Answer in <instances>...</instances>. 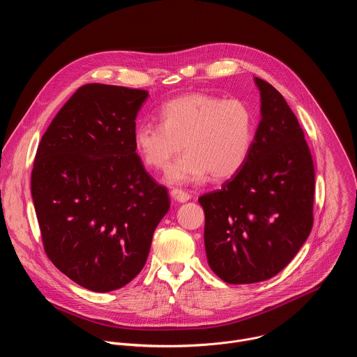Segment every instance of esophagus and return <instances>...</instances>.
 Wrapping results in <instances>:
<instances>
[{"instance_id": "esophagus-1", "label": "esophagus", "mask_w": 357, "mask_h": 357, "mask_svg": "<svg viewBox=\"0 0 357 357\" xmlns=\"http://www.w3.org/2000/svg\"><path fill=\"white\" fill-rule=\"evenodd\" d=\"M171 197L174 199V200H176V202H179V203H185V202H188L189 199H190V195L188 193V192H185V190H182V189H172L171 190Z\"/></svg>"}]
</instances>
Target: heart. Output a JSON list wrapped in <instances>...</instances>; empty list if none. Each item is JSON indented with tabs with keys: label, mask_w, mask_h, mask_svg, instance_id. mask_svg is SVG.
Segmentation results:
<instances>
[{
	"label": "heart",
	"mask_w": 357,
	"mask_h": 357,
	"mask_svg": "<svg viewBox=\"0 0 357 357\" xmlns=\"http://www.w3.org/2000/svg\"><path fill=\"white\" fill-rule=\"evenodd\" d=\"M160 120L135 127L134 148L145 167L165 171L185 146L188 152L167 175L169 185H188L209 174L215 181L229 179L250 155L254 116L241 100L185 94L161 107Z\"/></svg>",
	"instance_id": "1"
}]
</instances>
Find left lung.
<instances>
[{
	"label": "left lung",
	"instance_id": "obj_1",
	"mask_svg": "<svg viewBox=\"0 0 357 357\" xmlns=\"http://www.w3.org/2000/svg\"><path fill=\"white\" fill-rule=\"evenodd\" d=\"M254 82L261 120L250 155L222 189L199 197L208 263L227 284L277 275L314 225L315 171L303 131L281 93L263 79Z\"/></svg>",
	"mask_w": 357,
	"mask_h": 357
}]
</instances>
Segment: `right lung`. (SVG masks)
I'll return each mask as SVG.
<instances>
[{
	"label": "right lung",
	"mask_w": 357,
	"mask_h": 357,
	"mask_svg": "<svg viewBox=\"0 0 357 357\" xmlns=\"http://www.w3.org/2000/svg\"><path fill=\"white\" fill-rule=\"evenodd\" d=\"M148 91L90 83L43 134L31 193L49 260L76 284L109 292L142 270L169 195L134 148Z\"/></svg>",
	"instance_id": "add662e5"
}]
</instances>
